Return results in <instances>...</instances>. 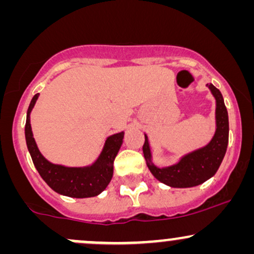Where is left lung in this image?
I'll return each mask as SVG.
<instances>
[{"label": "left lung", "instance_id": "obj_1", "mask_svg": "<svg viewBox=\"0 0 254 254\" xmlns=\"http://www.w3.org/2000/svg\"><path fill=\"white\" fill-rule=\"evenodd\" d=\"M215 99V133L212 138L203 147L184 154L176 164L157 166L154 164L150 143L147 133L143 145V155L148 168L160 183L176 189L193 188L209 180L216 173L222 164L228 147L229 122L228 112L221 92L212 83L206 84Z\"/></svg>", "mask_w": 254, "mask_h": 254}]
</instances>
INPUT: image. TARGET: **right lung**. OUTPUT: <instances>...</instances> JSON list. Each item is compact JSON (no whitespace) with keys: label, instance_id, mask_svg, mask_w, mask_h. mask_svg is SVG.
<instances>
[{"label":"right lung","instance_id":"add662e5","mask_svg":"<svg viewBox=\"0 0 254 254\" xmlns=\"http://www.w3.org/2000/svg\"><path fill=\"white\" fill-rule=\"evenodd\" d=\"M38 98L39 93L32 98L25 125L26 144L38 173L52 190L63 196L89 198L100 194L107 188L113 177V161L124 142V131L107 137L100 154L90 165L70 167L52 164L40 153L32 132L31 112Z\"/></svg>","mask_w":254,"mask_h":254}]
</instances>
